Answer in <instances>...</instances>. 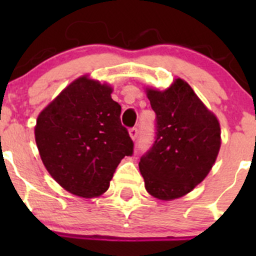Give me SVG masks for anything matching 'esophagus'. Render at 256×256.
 Returning <instances> with one entry per match:
<instances>
[{"label": "esophagus", "mask_w": 256, "mask_h": 256, "mask_svg": "<svg viewBox=\"0 0 256 256\" xmlns=\"http://www.w3.org/2000/svg\"><path fill=\"white\" fill-rule=\"evenodd\" d=\"M128 134H130L131 138H132V140L135 141V140H136V138H138V128H131L130 130H128Z\"/></svg>", "instance_id": "esophagus-1"}]
</instances>
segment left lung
Returning <instances> with one entry per match:
<instances>
[{
  "instance_id": "1",
  "label": "left lung",
  "mask_w": 256,
  "mask_h": 256,
  "mask_svg": "<svg viewBox=\"0 0 256 256\" xmlns=\"http://www.w3.org/2000/svg\"><path fill=\"white\" fill-rule=\"evenodd\" d=\"M147 98L156 114V132L138 167L150 194L174 200L209 174L220 147V128L184 80L164 92L148 89Z\"/></svg>"
}]
</instances>
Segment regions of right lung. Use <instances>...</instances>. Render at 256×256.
<instances>
[{"instance_id":"right-lung-1","label":"right lung","mask_w":256,"mask_h":256,"mask_svg":"<svg viewBox=\"0 0 256 256\" xmlns=\"http://www.w3.org/2000/svg\"><path fill=\"white\" fill-rule=\"evenodd\" d=\"M112 88L86 76L66 86L40 114L36 142L50 176L63 188L92 198L109 188L116 167L134 154Z\"/></svg>"}]
</instances>
